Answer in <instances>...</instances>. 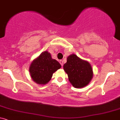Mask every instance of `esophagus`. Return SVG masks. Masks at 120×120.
Instances as JSON below:
<instances>
[{"label":"esophagus","instance_id":"1","mask_svg":"<svg viewBox=\"0 0 120 120\" xmlns=\"http://www.w3.org/2000/svg\"><path fill=\"white\" fill-rule=\"evenodd\" d=\"M60 64H61L62 66H63V62L62 60H60Z\"/></svg>","mask_w":120,"mask_h":120}]
</instances>
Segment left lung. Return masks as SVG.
Instances as JSON below:
<instances>
[{
    "instance_id": "left-lung-1",
    "label": "left lung",
    "mask_w": 120,
    "mask_h": 120,
    "mask_svg": "<svg viewBox=\"0 0 120 120\" xmlns=\"http://www.w3.org/2000/svg\"><path fill=\"white\" fill-rule=\"evenodd\" d=\"M63 70L68 75L69 81L76 88H84L89 84L93 77L91 64L75 54L67 57Z\"/></svg>"
}]
</instances>
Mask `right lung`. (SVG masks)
<instances>
[{
    "label": "right lung",
    "mask_w": 120,
    "mask_h": 120,
    "mask_svg": "<svg viewBox=\"0 0 120 120\" xmlns=\"http://www.w3.org/2000/svg\"><path fill=\"white\" fill-rule=\"evenodd\" d=\"M60 68V63L52 58L50 53L45 50L32 60L29 72L34 82L39 85H45L51 80L53 73Z\"/></svg>",
    "instance_id": "1"
}]
</instances>
